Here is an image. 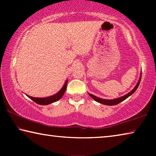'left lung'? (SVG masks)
<instances>
[{
  "label": "left lung",
  "instance_id": "left-lung-1",
  "mask_svg": "<svg viewBox=\"0 0 156 156\" xmlns=\"http://www.w3.org/2000/svg\"><path fill=\"white\" fill-rule=\"evenodd\" d=\"M141 76H142V72H140V78H139V80L138 82L137 83L136 85L135 86V87H134L132 90L129 92L127 94L125 95V96H121L120 98H115V99H111V100H107V99H103V98H100L97 97L96 96H94L93 94H89V96H90L92 98H93L95 101H96L98 102H99L100 104H102V105H109V106H112V105H118L119 104L120 102H122L123 100H126L127 98L128 97H129L131 96V95L133 94L134 92L136 91V90L137 89H138L140 83V80H141Z\"/></svg>",
  "mask_w": 156,
  "mask_h": 156
}]
</instances>
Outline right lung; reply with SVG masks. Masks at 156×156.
Here are the masks:
<instances>
[{"mask_svg":"<svg viewBox=\"0 0 156 156\" xmlns=\"http://www.w3.org/2000/svg\"><path fill=\"white\" fill-rule=\"evenodd\" d=\"M67 82H68V80H66L64 85H63L61 89H60V90L58 92L57 94L53 95V96L45 97V98H35V97L28 96V95H27V96L30 98L31 100H32L34 102H35L36 103L38 104V105H47L53 103V102H55L58 101V100H60L62 97L63 95H64L65 92L66 91V89H67Z\"/></svg>","mask_w":156,"mask_h":156,"instance_id":"obj_1","label":"right lung"}]
</instances>
